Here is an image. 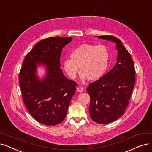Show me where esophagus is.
<instances>
[{
	"instance_id": "esophagus-1",
	"label": "esophagus",
	"mask_w": 152,
	"mask_h": 152,
	"mask_svg": "<svg viewBox=\"0 0 152 152\" xmlns=\"http://www.w3.org/2000/svg\"><path fill=\"white\" fill-rule=\"evenodd\" d=\"M77 91H78V92H82V91H83V88L82 87H77Z\"/></svg>"
}]
</instances>
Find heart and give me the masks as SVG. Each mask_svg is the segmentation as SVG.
Wrapping results in <instances>:
<instances>
[{"instance_id":"heart-1","label":"heart","mask_w":152,"mask_h":152,"mask_svg":"<svg viewBox=\"0 0 152 152\" xmlns=\"http://www.w3.org/2000/svg\"><path fill=\"white\" fill-rule=\"evenodd\" d=\"M71 58L64 59L63 65L68 76L74 79L78 66L82 78L96 81L104 75L110 62V52L105 45L82 44L71 52Z\"/></svg>"}]
</instances>
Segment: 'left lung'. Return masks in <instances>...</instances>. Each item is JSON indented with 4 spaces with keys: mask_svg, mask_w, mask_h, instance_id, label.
Listing matches in <instances>:
<instances>
[{
    "mask_svg": "<svg viewBox=\"0 0 152 152\" xmlns=\"http://www.w3.org/2000/svg\"><path fill=\"white\" fill-rule=\"evenodd\" d=\"M98 37L115 42L118 51L114 67L87 88L90 97V117L96 123L107 124L124 113L134 88L136 72L130 53L122 41L113 35Z\"/></svg>",
    "mask_w": 152,
    "mask_h": 152,
    "instance_id": "left-lung-1",
    "label": "left lung"
}]
</instances>
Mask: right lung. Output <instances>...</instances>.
<instances>
[{
  "label": "right lung",
  "instance_id": "obj_1",
  "mask_svg": "<svg viewBox=\"0 0 152 152\" xmlns=\"http://www.w3.org/2000/svg\"><path fill=\"white\" fill-rule=\"evenodd\" d=\"M72 37H52L37 42L24 58L19 73L23 102L38 122L56 125L65 119L77 83L66 78L60 69L63 48ZM39 62L48 68L47 75L40 81L35 75Z\"/></svg>",
  "mask_w": 152,
  "mask_h": 152
}]
</instances>
